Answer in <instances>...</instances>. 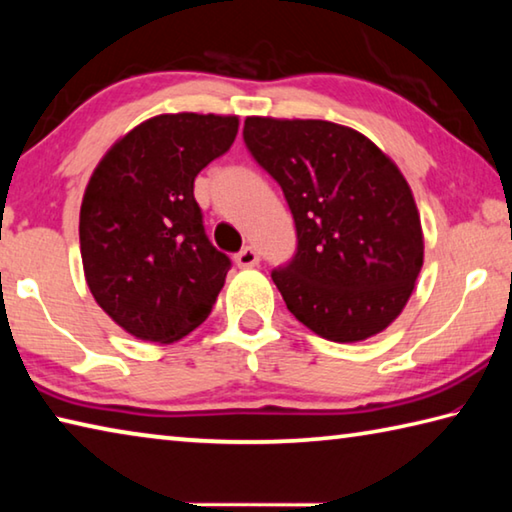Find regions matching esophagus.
<instances>
[{"instance_id":"34e87169","label":"esophagus","mask_w":512,"mask_h":512,"mask_svg":"<svg viewBox=\"0 0 512 512\" xmlns=\"http://www.w3.org/2000/svg\"><path fill=\"white\" fill-rule=\"evenodd\" d=\"M235 262H237V266H241V268H253V266L259 264V253H257V250H255L253 246H246L244 250H241V253H237Z\"/></svg>"}]
</instances>
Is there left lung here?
<instances>
[{"instance_id":"8db88e82","label":"left lung","mask_w":512,"mask_h":512,"mask_svg":"<svg viewBox=\"0 0 512 512\" xmlns=\"http://www.w3.org/2000/svg\"><path fill=\"white\" fill-rule=\"evenodd\" d=\"M250 155L282 187L298 248L271 273L287 309L323 339L354 343L400 316L424 241L411 187L366 135L323 119L248 117Z\"/></svg>"}]
</instances>
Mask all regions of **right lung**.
<instances>
[{"mask_svg":"<svg viewBox=\"0 0 512 512\" xmlns=\"http://www.w3.org/2000/svg\"><path fill=\"white\" fill-rule=\"evenodd\" d=\"M237 131V117H153L92 173L79 223L85 280L99 307L137 339H183L223 289L232 262L205 235L194 180Z\"/></svg>","mask_w":512,"mask_h":512,"instance_id":"add662e5","label":"right lung"}]
</instances>
